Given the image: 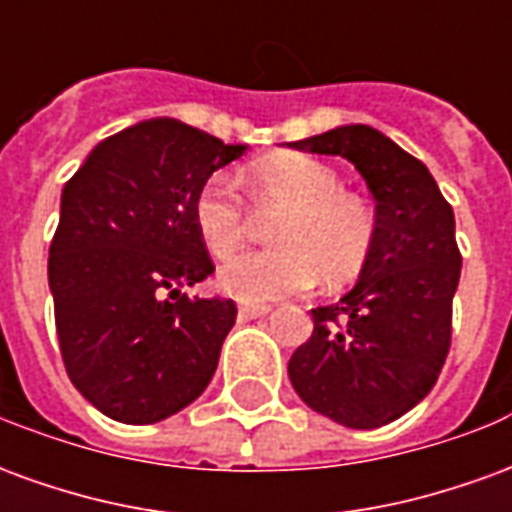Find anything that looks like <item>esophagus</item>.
<instances>
[{
    "mask_svg": "<svg viewBox=\"0 0 512 512\" xmlns=\"http://www.w3.org/2000/svg\"><path fill=\"white\" fill-rule=\"evenodd\" d=\"M271 310L268 304H241L238 312H241V318H260V315H266Z\"/></svg>",
    "mask_w": 512,
    "mask_h": 512,
    "instance_id": "1",
    "label": "esophagus"
}]
</instances>
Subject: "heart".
<instances>
[{"instance_id": "1", "label": "heart", "mask_w": 512, "mask_h": 512, "mask_svg": "<svg viewBox=\"0 0 512 512\" xmlns=\"http://www.w3.org/2000/svg\"><path fill=\"white\" fill-rule=\"evenodd\" d=\"M249 191L260 213L279 216L268 227L274 249L246 252L224 263L219 285L241 301H274L323 285H343L365 268L376 216L351 191L337 169L304 153H277L255 161ZM191 219L213 257H230L244 244L249 213L230 178L211 175L194 197Z\"/></svg>"}]
</instances>
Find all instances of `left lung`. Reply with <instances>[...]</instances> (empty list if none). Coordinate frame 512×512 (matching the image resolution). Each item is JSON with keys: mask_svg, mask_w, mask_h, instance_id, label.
Returning <instances> with one entry per match:
<instances>
[{"mask_svg": "<svg viewBox=\"0 0 512 512\" xmlns=\"http://www.w3.org/2000/svg\"><path fill=\"white\" fill-rule=\"evenodd\" d=\"M348 158L376 200V241L359 282L312 310V337L288 362L299 397L345 428L403 417L439 378L461 279L455 216L428 167L370 126L290 142Z\"/></svg>", "mask_w": 512, "mask_h": 512, "instance_id": "obj_1", "label": "left lung"}]
</instances>
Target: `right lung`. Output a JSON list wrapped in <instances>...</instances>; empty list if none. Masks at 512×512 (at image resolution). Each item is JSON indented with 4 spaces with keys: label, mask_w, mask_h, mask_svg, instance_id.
Masks as SVG:
<instances>
[{
    "label": "right lung",
    "mask_w": 512,
    "mask_h": 512,
    "mask_svg": "<svg viewBox=\"0 0 512 512\" xmlns=\"http://www.w3.org/2000/svg\"><path fill=\"white\" fill-rule=\"evenodd\" d=\"M246 145L153 117L93 147L60 200L49 288L73 386L101 414L150 425L211 384L233 299H191L213 274L194 197Z\"/></svg>",
    "instance_id": "right-lung-1"
}]
</instances>
